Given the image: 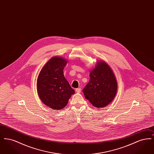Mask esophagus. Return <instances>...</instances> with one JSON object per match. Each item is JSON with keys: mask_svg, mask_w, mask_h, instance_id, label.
I'll return each instance as SVG.
<instances>
[{"mask_svg": "<svg viewBox=\"0 0 154 154\" xmlns=\"http://www.w3.org/2000/svg\"><path fill=\"white\" fill-rule=\"evenodd\" d=\"M75 92H76L77 93H80L81 88H76V89H75Z\"/></svg>", "mask_w": 154, "mask_h": 154, "instance_id": "1", "label": "esophagus"}]
</instances>
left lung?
<instances>
[{"mask_svg":"<svg viewBox=\"0 0 154 154\" xmlns=\"http://www.w3.org/2000/svg\"><path fill=\"white\" fill-rule=\"evenodd\" d=\"M90 80L82 91L85 97L97 108L112 102L117 92V82L109 65L104 61L97 62L91 70Z\"/></svg>","mask_w":154,"mask_h":154,"instance_id":"8db88e82","label":"left lung"}]
</instances>
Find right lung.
Returning <instances> with one entry per match:
<instances>
[{
	"mask_svg": "<svg viewBox=\"0 0 154 154\" xmlns=\"http://www.w3.org/2000/svg\"><path fill=\"white\" fill-rule=\"evenodd\" d=\"M67 63V60L62 57H52L43 67L37 77V90L40 100L54 110L65 107L75 93L63 74Z\"/></svg>",
	"mask_w": 154,
	"mask_h": 154,
	"instance_id": "add662e5",
	"label": "right lung"
}]
</instances>
